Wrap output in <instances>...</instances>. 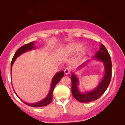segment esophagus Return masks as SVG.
Wrapping results in <instances>:
<instances>
[{"label":"esophagus","instance_id":"obj_1","mask_svg":"<svg viewBox=\"0 0 125 125\" xmlns=\"http://www.w3.org/2000/svg\"><path fill=\"white\" fill-rule=\"evenodd\" d=\"M70 72H71V69H70V68L67 67V68H66L65 69L64 73L66 75L69 74Z\"/></svg>","mask_w":125,"mask_h":125}]
</instances>
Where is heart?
Returning <instances> with one entry per match:
<instances>
[{"instance_id": "1", "label": "heart", "mask_w": 125, "mask_h": 125, "mask_svg": "<svg viewBox=\"0 0 125 125\" xmlns=\"http://www.w3.org/2000/svg\"><path fill=\"white\" fill-rule=\"evenodd\" d=\"M81 44L78 43L70 44V45H68L67 47L64 49V52L66 54H72L79 51V49L81 48ZM85 53H86V49L83 48L81 50V52H80L79 56H78V57L81 58Z\"/></svg>"}]
</instances>
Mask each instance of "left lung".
<instances>
[{"label": "left lung", "instance_id": "left-lung-1", "mask_svg": "<svg viewBox=\"0 0 125 125\" xmlns=\"http://www.w3.org/2000/svg\"><path fill=\"white\" fill-rule=\"evenodd\" d=\"M95 60L102 61L105 67V74L103 79L100 82L95 89L90 92H86L85 93H81L78 89V79L74 73L71 76L72 80V93L73 96L78 101L81 102H90L95 101L101 96L104 92L107 89L112 78V60L108 51L103 44L100 46L99 51L96 53ZM87 62L83 63L81 65L78 66V69L83 68Z\"/></svg>", "mask_w": 125, "mask_h": 125}]
</instances>
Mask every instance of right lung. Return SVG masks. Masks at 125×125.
Returning <instances> with one entry per match:
<instances>
[{
  "instance_id": "1",
  "label": "right lung",
  "mask_w": 125,
  "mask_h": 125,
  "mask_svg": "<svg viewBox=\"0 0 125 125\" xmlns=\"http://www.w3.org/2000/svg\"><path fill=\"white\" fill-rule=\"evenodd\" d=\"M35 42H31L29 44H25V45H24L19 48L18 50L16 51V52H15V53L13 56V59L11 61V70H12V66L13 65V64L14 63L15 60L16 59L17 57H18L20 55H21V54H23V53L26 52L27 51L32 50V49L36 48L35 47ZM64 76V71H61L59 72L56 73V74L54 75L53 77L52 81V83H51V89L49 90V92L48 94L47 95V96L45 97V98L43 99V100L41 101L37 102V103L35 104H28L27 103L24 101H23L24 103L26 105L34 107H42V106H47L52 101V98H53V92L54 88L55 87L56 85L59 83L61 78H62ZM15 92V91H14ZM16 94V93H15Z\"/></svg>"
}]
</instances>
